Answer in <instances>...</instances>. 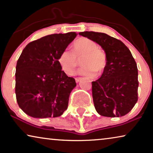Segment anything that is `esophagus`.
<instances>
[{"instance_id": "34e87169", "label": "esophagus", "mask_w": 153, "mask_h": 153, "mask_svg": "<svg viewBox=\"0 0 153 153\" xmlns=\"http://www.w3.org/2000/svg\"><path fill=\"white\" fill-rule=\"evenodd\" d=\"M81 78H79V77H78V78H75V81H76V83H79V81H81Z\"/></svg>"}]
</instances>
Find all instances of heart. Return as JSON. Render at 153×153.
Returning a JSON list of instances; mask_svg holds the SVG:
<instances>
[{
	"label": "heart",
	"instance_id": "1",
	"mask_svg": "<svg viewBox=\"0 0 153 153\" xmlns=\"http://www.w3.org/2000/svg\"><path fill=\"white\" fill-rule=\"evenodd\" d=\"M81 58L79 74L88 77L99 76L104 72L106 66L105 53L97 49L95 42L82 37L74 42L72 52L65 49L58 57V61L62 70L68 75L74 74L78 60Z\"/></svg>",
	"mask_w": 153,
	"mask_h": 153
}]
</instances>
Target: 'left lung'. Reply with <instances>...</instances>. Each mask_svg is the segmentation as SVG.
Masks as SVG:
<instances>
[{"label":"left lung","instance_id":"8db88e82","mask_svg":"<svg viewBox=\"0 0 153 153\" xmlns=\"http://www.w3.org/2000/svg\"><path fill=\"white\" fill-rule=\"evenodd\" d=\"M79 35L101 46L106 66L101 77L92 82L95 108L100 116L120 117L130 111L138 100V69L123 42L103 33L84 31Z\"/></svg>","mask_w":153,"mask_h":153}]
</instances>
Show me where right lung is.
Here are the masks:
<instances>
[{
  "instance_id": "obj_1",
  "label": "right lung",
  "mask_w": 153,
  "mask_h": 153,
  "mask_svg": "<svg viewBox=\"0 0 153 153\" xmlns=\"http://www.w3.org/2000/svg\"><path fill=\"white\" fill-rule=\"evenodd\" d=\"M77 33L53 34L28 44L17 60L15 93L19 106L29 116L56 118L67 110L76 81L58 63L60 54Z\"/></svg>"
}]
</instances>
